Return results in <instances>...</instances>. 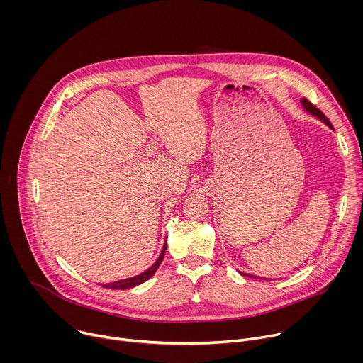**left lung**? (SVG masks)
Instances as JSON below:
<instances>
[{
  "instance_id": "left-lung-1",
  "label": "left lung",
  "mask_w": 363,
  "mask_h": 363,
  "mask_svg": "<svg viewBox=\"0 0 363 363\" xmlns=\"http://www.w3.org/2000/svg\"><path fill=\"white\" fill-rule=\"evenodd\" d=\"M301 106H303V109H304L306 112H308L312 116L318 118V119L322 121L325 125H328L332 130H335L333 126H332V123H330V121L325 116V113H323L322 111H319L316 106H313L312 103H310L307 99H301ZM240 273H241V272H240ZM241 274H242V276H247V277H254V276H250V274H245V273H241ZM255 279H262V277H257V276H255ZM262 280H263V279H262ZM264 280H266V279H264Z\"/></svg>"
}]
</instances>
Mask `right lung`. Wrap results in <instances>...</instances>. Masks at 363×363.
Here are the masks:
<instances>
[{"mask_svg": "<svg viewBox=\"0 0 363 363\" xmlns=\"http://www.w3.org/2000/svg\"><path fill=\"white\" fill-rule=\"evenodd\" d=\"M167 241H165V245H164V248H162V251H161V254H160V257H158V260L155 262L147 270H145L143 273H140V274H138V276H135V277H129V279H122V280H118V281H113V283H108V284H101L103 287H108V289H118V290H126V289H130V287H135V286H139V284H142L143 281H146L147 279H150L153 274H155V272L158 270V267L161 266V263H162V260H164V257H165V251H167Z\"/></svg>", "mask_w": 363, "mask_h": 363, "instance_id": "right-lung-1", "label": "right lung"}]
</instances>
